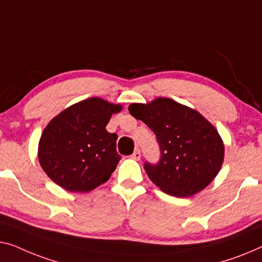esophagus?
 <instances>
[{
    "instance_id": "1",
    "label": "esophagus",
    "mask_w": 262,
    "mask_h": 262,
    "mask_svg": "<svg viewBox=\"0 0 262 262\" xmlns=\"http://www.w3.org/2000/svg\"><path fill=\"white\" fill-rule=\"evenodd\" d=\"M132 159L136 160V161H139V160L141 159V153H140V149H139V148H136V149L134 150V153L132 154Z\"/></svg>"
}]
</instances>
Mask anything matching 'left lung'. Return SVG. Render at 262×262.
<instances>
[{
	"mask_svg": "<svg viewBox=\"0 0 262 262\" xmlns=\"http://www.w3.org/2000/svg\"><path fill=\"white\" fill-rule=\"evenodd\" d=\"M128 111L156 135L161 155L158 163L144 162V170L162 192L187 198L213 181L224 162L225 147L200 113L167 97L132 103Z\"/></svg>",
	"mask_w": 262,
	"mask_h": 262,
	"instance_id": "8db88e82",
	"label": "left lung"
}]
</instances>
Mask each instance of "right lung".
Returning a JSON list of instances; mask_svg holds the SVG:
<instances>
[{
    "instance_id": "add662e5",
    "label": "right lung",
    "mask_w": 262,
    "mask_h": 262,
    "mask_svg": "<svg viewBox=\"0 0 262 262\" xmlns=\"http://www.w3.org/2000/svg\"><path fill=\"white\" fill-rule=\"evenodd\" d=\"M120 104L100 97L80 101L47 124L38 142V161L52 180L66 190L87 193L111 178L121 156L115 133L107 123Z\"/></svg>"
}]
</instances>
